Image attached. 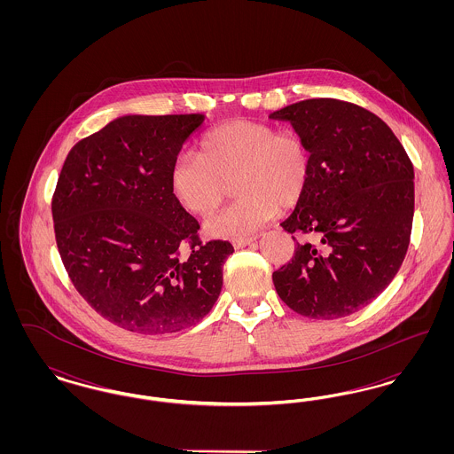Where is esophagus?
Returning <instances> with one entry per match:
<instances>
[{"label":"esophagus","mask_w":454,"mask_h":454,"mask_svg":"<svg viewBox=\"0 0 454 454\" xmlns=\"http://www.w3.org/2000/svg\"><path fill=\"white\" fill-rule=\"evenodd\" d=\"M255 239H257L255 237L239 238V239H235V241H233V247H235V248H243V247H247V245L254 243Z\"/></svg>","instance_id":"34e87169"}]
</instances>
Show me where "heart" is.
Segmentation results:
<instances>
[{
    "label": "heart",
    "instance_id": "b5f03b06",
    "mask_svg": "<svg viewBox=\"0 0 454 454\" xmlns=\"http://www.w3.org/2000/svg\"><path fill=\"white\" fill-rule=\"evenodd\" d=\"M309 150L300 134L279 132L255 121H235L211 130L199 154L182 153L172 167V187L191 211L207 215L226 194L235 176L237 200L207 217L206 230L219 238L250 237L278 209L294 206L308 185Z\"/></svg>",
    "mask_w": 454,
    "mask_h": 454
}]
</instances>
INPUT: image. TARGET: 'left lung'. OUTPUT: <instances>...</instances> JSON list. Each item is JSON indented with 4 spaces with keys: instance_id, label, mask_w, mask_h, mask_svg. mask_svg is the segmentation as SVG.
Masks as SVG:
<instances>
[{
    "instance_id": "1",
    "label": "left lung",
    "mask_w": 454,
    "mask_h": 454,
    "mask_svg": "<svg viewBox=\"0 0 454 454\" xmlns=\"http://www.w3.org/2000/svg\"><path fill=\"white\" fill-rule=\"evenodd\" d=\"M311 156L304 194L281 226L313 235L272 274L282 301L308 318L333 320L378 298L411 241L413 167L393 130L366 108L311 98L276 110ZM294 239V237H293Z\"/></svg>"
}]
</instances>
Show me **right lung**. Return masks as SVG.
<instances>
[{"instance_id": "add662e5", "label": "right lung", "mask_w": 454, "mask_h": 454, "mask_svg": "<svg viewBox=\"0 0 454 454\" xmlns=\"http://www.w3.org/2000/svg\"><path fill=\"white\" fill-rule=\"evenodd\" d=\"M204 119L117 117L82 139L59 175L52 219L66 270L97 313L130 332L192 326L221 293L233 247L204 243L172 187L173 163Z\"/></svg>"}]
</instances>
